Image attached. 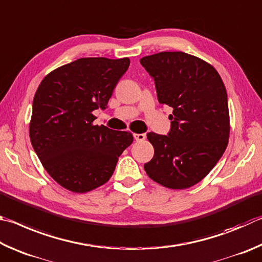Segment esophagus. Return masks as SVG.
<instances>
[{"mask_svg": "<svg viewBox=\"0 0 262 262\" xmlns=\"http://www.w3.org/2000/svg\"><path fill=\"white\" fill-rule=\"evenodd\" d=\"M135 139L137 141H143L146 139V135L145 134H135Z\"/></svg>", "mask_w": 262, "mask_h": 262, "instance_id": "esophagus-1", "label": "esophagus"}]
</instances>
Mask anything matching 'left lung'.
Masks as SVG:
<instances>
[{"mask_svg":"<svg viewBox=\"0 0 262 262\" xmlns=\"http://www.w3.org/2000/svg\"><path fill=\"white\" fill-rule=\"evenodd\" d=\"M140 63L153 77L159 102L173 109L168 136L147 134L154 157L145 171L168 189H189L208 175L228 146L226 86L213 66L183 52L153 54Z\"/></svg>","mask_w":262,"mask_h":262,"instance_id":"obj_1","label":"left lung"}]
</instances>
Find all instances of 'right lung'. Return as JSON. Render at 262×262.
<instances>
[{
  "mask_svg": "<svg viewBox=\"0 0 262 262\" xmlns=\"http://www.w3.org/2000/svg\"><path fill=\"white\" fill-rule=\"evenodd\" d=\"M130 66L127 57H84L49 72L33 99L30 139L46 171L64 189L86 193L107 183L130 131L93 124Z\"/></svg>",
  "mask_w": 262,
  "mask_h": 262,
  "instance_id": "right-lung-1",
  "label": "right lung"
}]
</instances>
